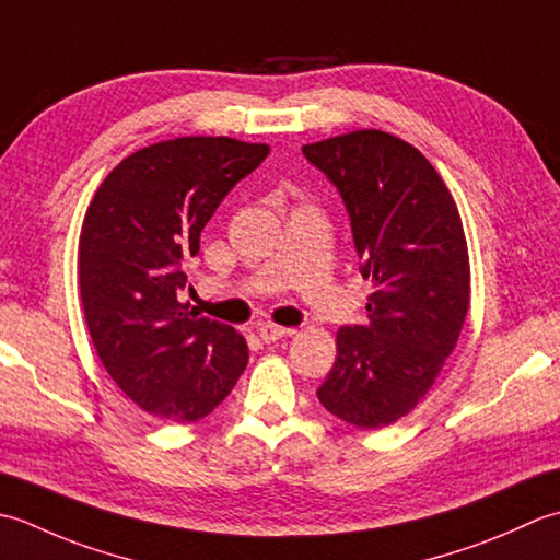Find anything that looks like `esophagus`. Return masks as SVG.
<instances>
[{
	"instance_id": "34e87169",
	"label": "esophagus",
	"mask_w": 560,
	"mask_h": 560,
	"mask_svg": "<svg viewBox=\"0 0 560 560\" xmlns=\"http://www.w3.org/2000/svg\"><path fill=\"white\" fill-rule=\"evenodd\" d=\"M288 334H292L290 328H282V326H276V324H260L258 326V336L264 343H276V340L284 338Z\"/></svg>"
}]
</instances>
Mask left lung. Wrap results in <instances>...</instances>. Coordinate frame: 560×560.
Listing matches in <instances>:
<instances>
[{
  "mask_svg": "<svg viewBox=\"0 0 560 560\" xmlns=\"http://www.w3.org/2000/svg\"><path fill=\"white\" fill-rule=\"evenodd\" d=\"M350 217L368 322L338 330V358L318 401L346 423H396L435 384L469 310V254L459 210L428 159L382 130L304 144Z\"/></svg>",
  "mask_w": 560,
  "mask_h": 560,
  "instance_id": "obj_1",
  "label": "left lung"
}]
</instances>
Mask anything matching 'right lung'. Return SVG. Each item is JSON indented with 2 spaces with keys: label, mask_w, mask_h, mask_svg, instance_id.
<instances>
[{
  "label": "right lung",
  "mask_w": 560,
  "mask_h": 560,
  "mask_svg": "<svg viewBox=\"0 0 560 560\" xmlns=\"http://www.w3.org/2000/svg\"><path fill=\"white\" fill-rule=\"evenodd\" d=\"M268 152L232 137L150 144L125 156L89 205L79 236L89 334L110 380L159 420L212 413L246 370L244 336L178 294L202 226Z\"/></svg>",
  "instance_id": "add662e5"
}]
</instances>
